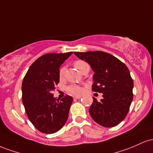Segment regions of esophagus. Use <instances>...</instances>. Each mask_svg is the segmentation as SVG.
<instances>
[{
    "label": "esophagus",
    "instance_id": "esophagus-1",
    "mask_svg": "<svg viewBox=\"0 0 153 153\" xmlns=\"http://www.w3.org/2000/svg\"><path fill=\"white\" fill-rule=\"evenodd\" d=\"M74 100H78V99H80L81 98V96H74L73 97Z\"/></svg>",
    "mask_w": 153,
    "mask_h": 153
}]
</instances>
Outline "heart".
<instances>
[{
  "label": "heart",
  "instance_id": "obj_1",
  "mask_svg": "<svg viewBox=\"0 0 153 153\" xmlns=\"http://www.w3.org/2000/svg\"><path fill=\"white\" fill-rule=\"evenodd\" d=\"M74 64L75 67H76L79 71H81L82 73L84 71V70H85L86 68L89 66L88 64H87L85 61H82V60H77V61H74ZM65 71H66V67H65V66H62V67L60 68L59 72H58L60 78H62L63 76V75H64L65 74ZM67 90L68 92L71 93L72 95H81L82 92H83V89H82V87H80L79 85H71L68 86Z\"/></svg>",
  "mask_w": 153,
  "mask_h": 153
}]
</instances>
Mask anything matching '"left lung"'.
I'll return each mask as SVG.
<instances>
[{"instance_id":"8db88e82","label":"left lung","mask_w":153,"mask_h":153,"mask_svg":"<svg viewBox=\"0 0 153 153\" xmlns=\"http://www.w3.org/2000/svg\"><path fill=\"white\" fill-rule=\"evenodd\" d=\"M74 54L95 72L92 90L102 93L100 101L93 97L89 109L91 117L104 127L116 126L126 118L133 100L134 82L129 70L117 58L102 51Z\"/></svg>"}]
</instances>
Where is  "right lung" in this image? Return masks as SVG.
I'll return each mask as SVG.
<instances>
[{
    "mask_svg": "<svg viewBox=\"0 0 153 153\" xmlns=\"http://www.w3.org/2000/svg\"><path fill=\"white\" fill-rule=\"evenodd\" d=\"M73 52L47 53L31 65L22 82V102L30 121L38 131L53 134L59 131L68 119L73 98L53 97L59 82V68Z\"/></svg>",
    "mask_w": 153,
    "mask_h": 153,
    "instance_id": "right-lung-1",
    "label": "right lung"
}]
</instances>
